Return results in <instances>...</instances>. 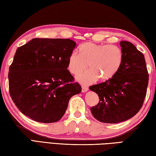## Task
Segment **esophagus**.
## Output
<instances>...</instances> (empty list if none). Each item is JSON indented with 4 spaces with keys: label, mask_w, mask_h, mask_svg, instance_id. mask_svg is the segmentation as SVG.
<instances>
[{
    "label": "esophagus",
    "mask_w": 156,
    "mask_h": 156,
    "mask_svg": "<svg viewBox=\"0 0 156 156\" xmlns=\"http://www.w3.org/2000/svg\"><path fill=\"white\" fill-rule=\"evenodd\" d=\"M81 88H82V92H86L88 90H89L88 89V87L86 86H82Z\"/></svg>",
    "instance_id": "obj_1"
}]
</instances>
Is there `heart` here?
I'll return each mask as SVG.
<instances>
[{
    "mask_svg": "<svg viewBox=\"0 0 156 156\" xmlns=\"http://www.w3.org/2000/svg\"><path fill=\"white\" fill-rule=\"evenodd\" d=\"M79 52L70 54L68 69L73 75H77L86 70L88 64L90 69L77 77L83 84L93 83L98 78L101 81L112 78L123 60L122 50L115 45L86 42L79 46Z\"/></svg>",
    "mask_w": 156,
    "mask_h": 156,
    "instance_id": "heart-1",
    "label": "heart"
}]
</instances>
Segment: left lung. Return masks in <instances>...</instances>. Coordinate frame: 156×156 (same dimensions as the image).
<instances>
[{
  "label": "left lung",
  "instance_id": "8db88e82",
  "mask_svg": "<svg viewBox=\"0 0 156 156\" xmlns=\"http://www.w3.org/2000/svg\"><path fill=\"white\" fill-rule=\"evenodd\" d=\"M123 52L121 66L112 78L90 89L99 97L91 107L98 121L116 124L130 119L141 108L147 94L149 74L145 57L133 43L120 42Z\"/></svg>",
  "mask_w": 156,
  "mask_h": 156
}]
</instances>
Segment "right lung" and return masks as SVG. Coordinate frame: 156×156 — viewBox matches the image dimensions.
<instances>
[{"label":"right lung","mask_w":156,"mask_h":156,"mask_svg":"<svg viewBox=\"0 0 156 156\" xmlns=\"http://www.w3.org/2000/svg\"><path fill=\"white\" fill-rule=\"evenodd\" d=\"M76 43L35 38L17 49L9 72V89L16 107L41 123L63 117L70 98L81 92L68 68Z\"/></svg>","instance_id":"1"}]
</instances>
